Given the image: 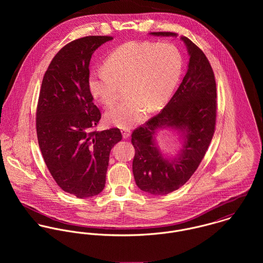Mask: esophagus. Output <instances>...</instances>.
<instances>
[{"mask_svg":"<svg viewBox=\"0 0 263 263\" xmlns=\"http://www.w3.org/2000/svg\"><path fill=\"white\" fill-rule=\"evenodd\" d=\"M121 133H122L123 139H127L130 136V130H128V129H122Z\"/></svg>","mask_w":263,"mask_h":263,"instance_id":"esophagus-1","label":"esophagus"}]
</instances>
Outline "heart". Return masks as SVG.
<instances>
[{
	"instance_id": "obj_1",
	"label": "heart",
	"mask_w": 263,
	"mask_h": 263,
	"mask_svg": "<svg viewBox=\"0 0 263 263\" xmlns=\"http://www.w3.org/2000/svg\"><path fill=\"white\" fill-rule=\"evenodd\" d=\"M104 68L90 74V91L110 107L125 86L127 99L106 113V120L130 128L147 118L150 107L156 110L169 100L181 75L182 55L172 43L130 41L113 51Z\"/></svg>"
}]
</instances>
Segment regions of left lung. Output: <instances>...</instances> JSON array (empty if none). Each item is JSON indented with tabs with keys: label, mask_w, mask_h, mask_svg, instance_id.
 <instances>
[{
	"label": "left lung",
	"mask_w": 263,
	"mask_h": 263,
	"mask_svg": "<svg viewBox=\"0 0 263 263\" xmlns=\"http://www.w3.org/2000/svg\"><path fill=\"white\" fill-rule=\"evenodd\" d=\"M155 36H177L173 32H151ZM189 63L179 88L156 116L132 134L135 148L133 173L138 187L153 195H165L184 185L199 166L216 127L217 87L214 71L202 50L182 36ZM171 128L184 139L180 153L166 158L154 139L156 130Z\"/></svg>",
	"instance_id": "8db88e82"
}]
</instances>
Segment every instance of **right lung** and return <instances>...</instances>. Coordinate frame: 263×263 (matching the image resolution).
Segmentation results:
<instances>
[{
	"instance_id": "obj_1",
	"label": "right lung",
	"mask_w": 263,
	"mask_h": 263,
	"mask_svg": "<svg viewBox=\"0 0 263 263\" xmlns=\"http://www.w3.org/2000/svg\"><path fill=\"white\" fill-rule=\"evenodd\" d=\"M111 36H86L65 45L42 80L36 109L38 145L57 184L78 198L105 186L110 151L121 141L118 128L94 130L101 112L93 103L89 65Z\"/></svg>"
}]
</instances>
